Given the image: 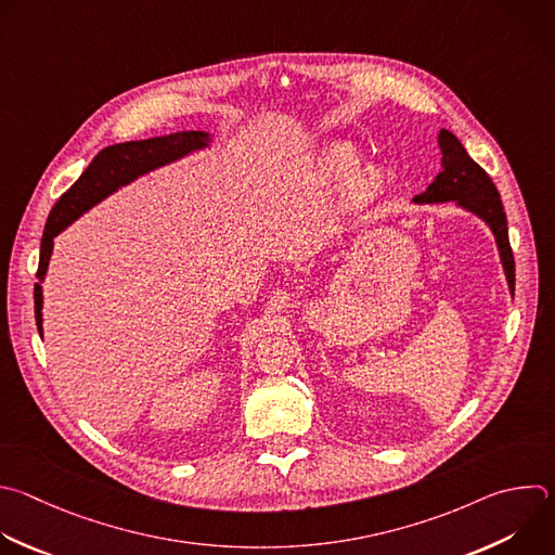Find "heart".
Masks as SVG:
<instances>
[{
  "label": "heart",
  "instance_id": "b5f03b06",
  "mask_svg": "<svg viewBox=\"0 0 555 555\" xmlns=\"http://www.w3.org/2000/svg\"><path fill=\"white\" fill-rule=\"evenodd\" d=\"M357 152L348 143H331L320 156V169L326 178H339L354 163ZM382 184V171L377 165H361L350 173V190L357 194H371Z\"/></svg>",
  "mask_w": 555,
  "mask_h": 555
}]
</instances>
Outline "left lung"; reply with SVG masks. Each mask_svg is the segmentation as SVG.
I'll return each mask as SVG.
<instances>
[{"mask_svg": "<svg viewBox=\"0 0 555 555\" xmlns=\"http://www.w3.org/2000/svg\"><path fill=\"white\" fill-rule=\"evenodd\" d=\"M438 143L442 152V171L436 176V180L421 196L414 198V203L416 205L455 203L460 209L481 218L490 227L496 240L503 272L507 279L509 292L514 296V255L509 248L503 203L494 188V182L490 180L486 169L470 158V154L464 150V145L453 132L442 128L438 134Z\"/></svg>", "mask_w": 555, "mask_h": 555, "instance_id": "left-lung-1", "label": "left lung"}]
</instances>
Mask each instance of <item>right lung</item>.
<instances>
[{"label":"right lung","instance_id":"obj_1","mask_svg":"<svg viewBox=\"0 0 555 555\" xmlns=\"http://www.w3.org/2000/svg\"><path fill=\"white\" fill-rule=\"evenodd\" d=\"M211 143V134L203 130H182L165 137H152L143 141H126L104 147L82 171V176L72 184V188L59 198L54 205L43 240H41V259L35 283V318L37 328L43 335V279L50 266L54 237L65 231L74 220L87 214L91 207L102 203L106 196L115 194L124 184L137 180L139 176L173 163L182 156H188L196 150H203Z\"/></svg>","mask_w":555,"mask_h":555}]
</instances>
